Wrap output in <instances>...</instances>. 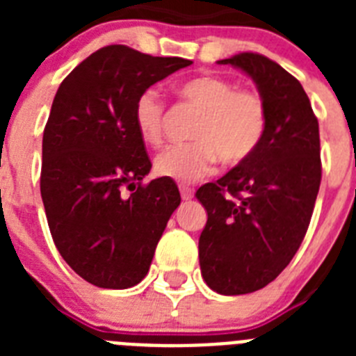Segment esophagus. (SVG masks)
<instances>
[{
    "label": "esophagus",
    "mask_w": 356,
    "mask_h": 356,
    "mask_svg": "<svg viewBox=\"0 0 356 356\" xmlns=\"http://www.w3.org/2000/svg\"><path fill=\"white\" fill-rule=\"evenodd\" d=\"M180 194H181V200H191V197L194 196V193H193V188L191 187H187V185H180Z\"/></svg>",
    "instance_id": "esophagus-1"
}]
</instances>
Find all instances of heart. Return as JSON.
Segmentation results:
<instances>
[{"instance_id":"b5f03b06","label":"heart","mask_w":356,"mask_h":356,"mask_svg":"<svg viewBox=\"0 0 356 356\" xmlns=\"http://www.w3.org/2000/svg\"><path fill=\"white\" fill-rule=\"evenodd\" d=\"M176 94L201 115L194 124V143L175 144L156 155V175L191 184L210 175L217 159L225 165H237L259 149L267 130V108L260 94L235 89L232 81L216 74L191 78L178 85ZM165 119V103L155 90H144L134 106V124L140 139L159 146Z\"/></svg>"}]
</instances>
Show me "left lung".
Wrapping results in <instances>:
<instances>
[{
	"instance_id": "8db88e82",
	"label": "left lung",
	"mask_w": 356,
	"mask_h": 356,
	"mask_svg": "<svg viewBox=\"0 0 356 356\" xmlns=\"http://www.w3.org/2000/svg\"><path fill=\"white\" fill-rule=\"evenodd\" d=\"M254 81L267 108L259 149L197 188L207 210L200 266L212 291L250 294L271 284L300 250L321 185L319 122L301 83L259 53L219 60Z\"/></svg>"
}]
</instances>
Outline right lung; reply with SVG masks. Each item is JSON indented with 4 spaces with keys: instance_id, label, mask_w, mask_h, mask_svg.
Here are the masks:
<instances>
[{
    "instance_id": "1",
    "label": "right lung",
    "mask_w": 356,
    "mask_h": 356,
    "mask_svg": "<svg viewBox=\"0 0 356 356\" xmlns=\"http://www.w3.org/2000/svg\"><path fill=\"white\" fill-rule=\"evenodd\" d=\"M191 64L112 44L87 56L56 90L42 137L40 196L58 253L96 287L143 282L180 205L171 178L143 185L151 162L134 106L151 85Z\"/></svg>"
}]
</instances>
